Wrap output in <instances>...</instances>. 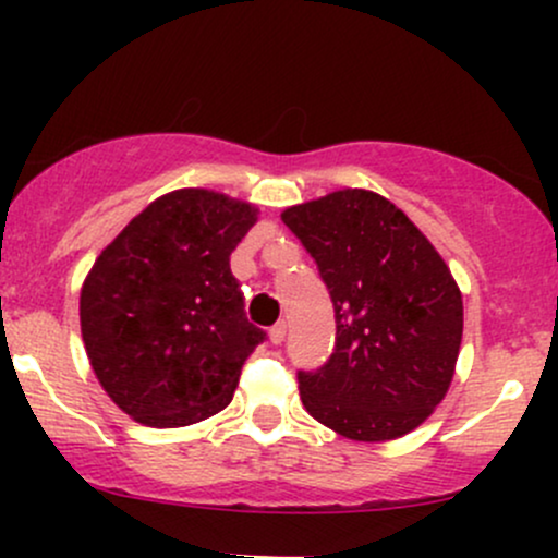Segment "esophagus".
<instances>
[{"label": "esophagus", "mask_w": 558, "mask_h": 558, "mask_svg": "<svg viewBox=\"0 0 558 558\" xmlns=\"http://www.w3.org/2000/svg\"><path fill=\"white\" fill-rule=\"evenodd\" d=\"M283 338H286V323L272 325V328H270V341L278 345V343H283Z\"/></svg>", "instance_id": "34e87169"}]
</instances>
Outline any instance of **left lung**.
<instances>
[{"label":"left lung","mask_w":558,"mask_h":558,"mask_svg":"<svg viewBox=\"0 0 558 558\" xmlns=\"http://www.w3.org/2000/svg\"><path fill=\"white\" fill-rule=\"evenodd\" d=\"M336 310V349L299 373L306 412L351 440L412 433L444 401L462 345V291L422 230L386 196L343 189L288 207Z\"/></svg>","instance_id":"8db88e82"}]
</instances>
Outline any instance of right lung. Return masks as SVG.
<instances>
[{
    "label": "right lung",
    "instance_id": "right-lung-1",
    "mask_svg": "<svg viewBox=\"0 0 558 558\" xmlns=\"http://www.w3.org/2000/svg\"><path fill=\"white\" fill-rule=\"evenodd\" d=\"M257 207L207 189L159 196L120 230L81 288V332L107 396L149 427L222 412L265 341L230 254Z\"/></svg>",
    "mask_w": 558,
    "mask_h": 558
}]
</instances>
